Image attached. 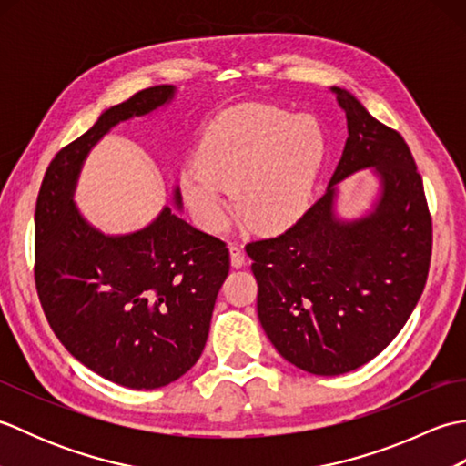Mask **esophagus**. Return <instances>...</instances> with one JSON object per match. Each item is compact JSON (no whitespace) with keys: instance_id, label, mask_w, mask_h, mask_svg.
<instances>
[{"instance_id":"34e87169","label":"esophagus","mask_w":466,"mask_h":466,"mask_svg":"<svg viewBox=\"0 0 466 466\" xmlns=\"http://www.w3.org/2000/svg\"><path fill=\"white\" fill-rule=\"evenodd\" d=\"M230 260L234 268H242L244 262H246V254L242 250V246L238 244H230Z\"/></svg>"}]
</instances>
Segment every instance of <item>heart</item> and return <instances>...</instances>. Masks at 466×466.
<instances>
[{
	"label": "heart",
	"instance_id": "heart-1",
	"mask_svg": "<svg viewBox=\"0 0 466 466\" xmlns=\"http://www.w3.org/2000/svg\"><path fill=\"white\" fill-rule=\"evenodd\" d=\"M324 152L326 137L312 116L276 106L236 107L206 127L196 166L180 176L182 196L206 230H222L228 220L224 190H232L246 224L282 230L309 208Z\"/></svg>",
	"mask_w": 466,
	"mask_h": 466
}]
</instances>
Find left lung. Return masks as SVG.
<instances>
[{"mask_svg": "<svg viewBox=\"0 0 466 466\" xmlns=\"http://www.w3.org/2000/svg\"><path fill=\"white\" fill-rule=\"evenodd\" d=\"M330 90L349 137L329 190L280 236L246 244L266 336L286 360L320 376L359 369L392 342L420 299L432 252L427 196L404 137L352 94ZM362 167L381 176L380 202L340 223L335 184Z\"/></svg>", "mask_w": 466, "mask_h": 466, "instance_id": "obj_1", "label": "left lung"}]
</instances>
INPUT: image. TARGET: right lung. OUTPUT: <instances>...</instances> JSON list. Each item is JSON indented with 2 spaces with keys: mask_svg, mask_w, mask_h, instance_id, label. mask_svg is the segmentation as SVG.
<instances>
[{
  "mask_svg": "<svg viewBox=\"0 0 466 466\" xmlns=\"http://www.w3.org/2000/svg\"><path fill=\"white\" fill-rule=\"evenodd\" d=\"M172 96L174 86H152L106 110L49 162L35 202L34 276L49 326L87 369L137 390L177 380L200 359L230 252L167 206L140 232L106 236L72 196L92 146Z\"/></svg>",
  "mask_w": 466,
  "mask_h": 466,
  "instance_id": "right-lung-1",
  "label": "right lung"
}]
</instances>
